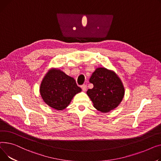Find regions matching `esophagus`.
<instances>
[{"instance_id":"esophagus-1","label":"esophagus","mask_w":161,"mask_h":161,"mask_svg":"<svg viewBox=\"0 0 161 161\" xmlns=\"http://www.w3.org/2000/svg\"><path fill=\"white\" fill-rule=\"evenodd\" d=\"M81 88H82V91H84V92L86 91L87 86H86V85H85V84H83V85H82V86H81Z\"/></svg>"}]
</instances>
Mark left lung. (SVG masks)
Listing matches in <instances>:
<instances>
[{
	"label": "left lung",
	"instance_id": "obj_1",
	"mask_svg": "<svg viewBox=\"0 0 161 161\" xmlns=\"http://www.w3.org/2000/svg\"><path fill=\"white\" fill-rule=\"evenodd\" d=\"M89 81L93 87L86 93L94 108L101 112H108L118 107L124 97L125 88L115 71L97 68Z\"/></svg>",
	"mask_w": 161,
	"mask_h": 161
}]
</instances>
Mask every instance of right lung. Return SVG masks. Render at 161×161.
Returning <instances> with one entry per match:
<instances>
[{"label":"right lung","instance_id":"1","mask_svg":"<svg viewBox=\"0 0 161 161\" xmlns=\"http://www.w3.org/2000/svg\"><path fill=\"white\" fill-rule=\"evenodd\" d=\"M81 91L73 77L56 68L47 72L40 87L43 102L56 110L67 108L73 97Z\"/></svg>","mask_w":161,"mask_h":161}]
</instances>
